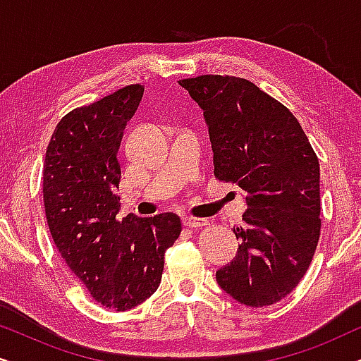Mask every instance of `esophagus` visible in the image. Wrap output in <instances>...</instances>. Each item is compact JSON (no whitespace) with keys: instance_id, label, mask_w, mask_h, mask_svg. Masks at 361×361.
Here are the masks:
<instances>
[{"instance_id":"34e87169","label":"esophagus","mask_w":361,"mask_h":361,"mask_svg":"<svg viewBox=\"0 0 361 361\" xmlns=\"http://www.w3.org/2000/svg\"><path fill=\"white\" fill-rule=\"evenodd\" d=\"M182 224L189 228H202V226L209 225V220L207 219H197V216H184Z\"/></svg>"}]
</instances>
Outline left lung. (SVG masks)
Masks as SVG:
<instances>
[{"instance_id":"obj_1","label":"left lung","mask_w":361,"mask_h":361,"mask_svg":"<svg viewBox=\"0 0 361 361\" xmlns=\"http://www.w3.org/2000/svg\"><path fill=\"white\" fill-rule=\"evenodd\" d=\"M179 83L199 103L214 174L246 192L238 255L216 283L238 302L264 307L304 278L320 236V167L298 118L246 78L200 75Z\"/></svg>"}]
</instances>
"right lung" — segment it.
<instances>
[{"label": "right lung", "instance_id": "right-lung-1", "mask_svg": "<svg viewBox=\"0 0 361 361\" xmlns=\"http://www.w3.org/2000/svg\"><path fill=\"white\" fill-rule=\"evenodd\" d=\"M145 85L133 83L68 111L49 141L42 169L46 219L59 253L97 302L136 307L161 283L166 250L182 231L176 214L120 220L118 149Z\"/></svg>", "mask_w": 361, "mask_h": 361}]
</instances>
